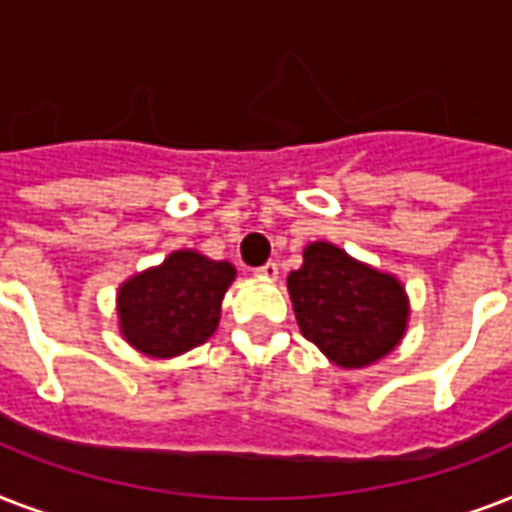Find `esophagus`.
<instances>
[{
  "label": "esophagus",
  "mask_w": 512,
  "mask_h": 512,
  "mask_svg": "<svg viewBox=\"0 0 512 512\" xmlns=\"http://www.w3.org/2000/svg\"><path fill=\"white\" fill-rule=\"evenodd\" d=\"M255 276H260V279H265V281H276L279 279V265L276 263L260 265V268L255 271Z\"/></svg>",
  "instance_id": "1"
}]
</instances>
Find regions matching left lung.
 I'll return each mask as SVG.
<instances>
[{"mask_svg":"<svg viewBox=\"0 0 512 512\" xmlns=\"http://www.w3.org/2000/svg\"><path fill=\"white\" fill-rule=\"evenodd\" d=\"M287 287L305 340L342 369L380 361L404 337L409 297L401 281L329 241L305 247Z\"/></svg>","mask_w":512,"mask_h":512,"instance_id":"obj_1","label":"left lung"}]
</instances>
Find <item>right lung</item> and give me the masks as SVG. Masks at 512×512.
<instances>
[{
    "label": "right lung",
    "instance_id": "obj_1",
    "mask_svg": "<svg viewBox=\"0 0 512 512\" xmlns=\"http://www.w3.org/2000/svg\"><path fill=\"white\" fill-rule=\"evenodd\" d=\"M236 279L225 260L177 249L162 265L119 287V329L132 348L151 358H172L215 335L220 303Z\"/></svg>",
    "mask_w": 512,
    "mask_h": 512
}]
</instances>
